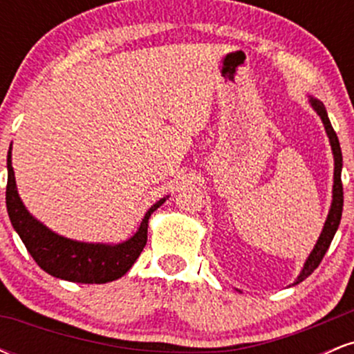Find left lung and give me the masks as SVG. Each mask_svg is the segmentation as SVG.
Instances as JSON below:
<instances>
[{"instance_id": "left-lung-1", "label": "left lung", "mask_w": 354, "mask_h": 354, "mask_svg": "<svg viewBox=\"0 0 354 354\" xmlns=\"http://www.w3.org/2000/svg\"><path fill=\"white\" fill-rule=\"evenodd\" d=\"M308 101H310L311 108L315 109L316 115L321 118L324 126V131H326L328 138H330V145H331V151H333V158H335V173H333V200H331V206H330V213H328L326 221H324L323 230H321V234L316 241L315 248L310 253V256L304 261L303 270L299 271L298 278L295 279V284L301 283L303 279H306L313 271L318 268V265L323 259V256L326 254L328 248H330L333 238H335L336 230H338L339 221H341V213H343V185H341V168H343V154H341V148H339V141L338 136H336L335 129H333L330 118H328L326 108L324 104L321 103L319 100H316L315 96H308ZM239 291V290H236ZM241 293V291H239Z\"/></svg>"}]
</instances>
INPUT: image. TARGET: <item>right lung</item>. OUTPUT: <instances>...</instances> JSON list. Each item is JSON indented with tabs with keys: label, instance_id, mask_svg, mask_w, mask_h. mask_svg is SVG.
<instances>
[{
	"label": "right lung",
	"instance_id": "1",
	"mask_svg": "<svg viewBox=\"0 0 354 354\" xmlns=\"http://www.w3.org/2000/svg\"><path fill=\"white\" fill-rule=\"evenodd\" d=\"M8 186L6 208L11 225L28 253L33 256L38 266L48 274L58 279L83 284H103L115 281L129 271L141 254L148 239V221L169 196L161 198L146 211L136 233L126 241L115 243H86L71 239L43 225L36 219L19 198L16 188L13 165H11V146L8 151Z\"/></svg>",
	"mask_w": 354,
	"mask_h": 354
}]
</instances>
